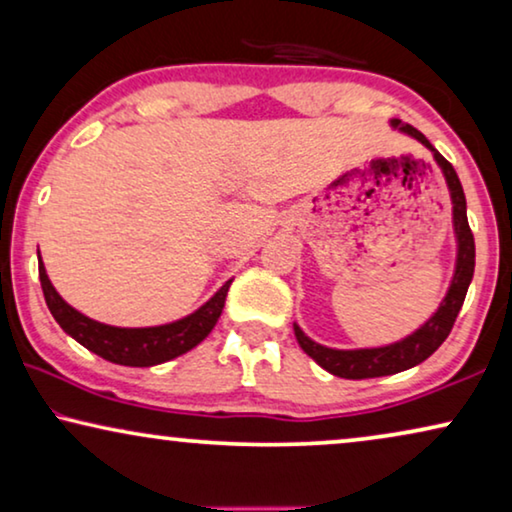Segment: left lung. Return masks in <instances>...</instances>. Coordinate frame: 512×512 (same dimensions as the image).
Segmentation results:
<instances>
[{
    "instance_id": "8db88e82",
    "label": "left lung",
    "mask_w": 512,
    "mask_h": 512,
    "mask_svg": "<svg viewBox=\"0 0 512 512\" xmlns=\"http://www.w3.org/2000/svg\"><path fill=\"white\" fill-rule=\"evenodd\" d=\"M391 125L405 132V135L415 137L417 142H422L426 146V149H431L433 158H436V163L445 174L447 186H450L452 205H454L452 207L454 233H457V242H459L457 270H454L452 286L450 291H447L443 303H440L438 312L433 314V317L426 321L419 331L408 335V338L401 342H396V345L377 347V349H331L310 340L296 324H293L296 340L298 345L303 347V352L307 356H312V359L317 361L321 368L328 370V373L335 377H345V380H368V377L394 375L429 359V356L443 345L447 335H450L461 305H464L468 284H471L473 270H475V240L466 219V198H464V188H461L457 172H454V167L447 163L436 149H433L429 139H426L417 128H412V125L401 123V121H391Z\"/></svg>"
}]
</instances>
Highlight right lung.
Returning <instances> with one entry per match:
<instances>
[{
  "label": "right lung",
  "instance_id": "1",
  "mask_svg": "<svg viewBox=\"0 0 512 512\" xmlns=\"http://www.w3.org/2000/svg\"><path fill=\"white\" fill-rule=\"evenodd\" d=\"M39 279L48 310L53 319L58 321L62 331L83 345L90 352H95L102 359L118 366L132 368H149L165 363L177 356L191 352L195 345L212 333V328L219 321L223 305H226L228 289L233 282H226L219 291L214 293L212 300H207L198 312L191 317L174 321V324L153 326V328H116L100 324V321L88 319L86 314L76 312L72 305H67L60 298V293L53 289L51 279L46 275L44 263L39 256Z\"/></svg>",
  "mask_w": 512,
  "mask_h": 512
}]
</instances>
